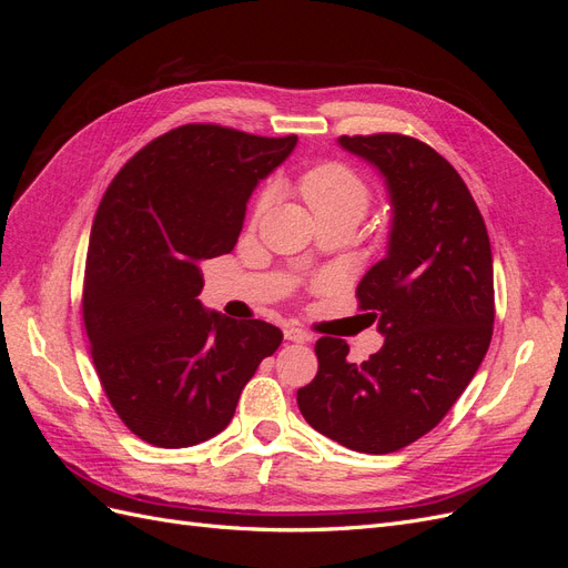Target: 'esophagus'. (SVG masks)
Returning a JSON list of instances; mask_svg holds the SVG:
<instances>
[{"label":"esophagus","mask_w":568,"mask_h":568,"mask_svg":"<svg viewBox=\"0 0 568 568\" xmlns=\"http://www.w3.org/2000/svg\"><path fill=\"white\" fill-rule=\"evenodd\" d=\"M284 338H286V341H294V343H311V341H313L311 334L303 332V329H296V326H286V329H284Z\"/></svg>","instance_id":"obj_1"}]
</instances>
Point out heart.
<instances>
[{"instance_id":"b5f03b06","label":"heart","mask_w":568,"mask_h":568,"mask_svg":"<svg viewBox=\"0 0 568 568\" xmlns=\"http://www.w3.org/2000/svg\"><path fill=\"white\" fill-rule=\"evenodd\" d=\"M298 192L313 215H351L359 220L369 205V189L351 168L341 163H322L298 180ZM272 201L270 192L255 199L253 215L261 217Z\"/></svg>"}]
</instances>
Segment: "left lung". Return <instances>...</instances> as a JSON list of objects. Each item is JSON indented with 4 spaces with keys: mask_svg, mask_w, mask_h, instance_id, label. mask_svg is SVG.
Listing matches in <instances>:
<instances>
[{
    "mask_svg": "<svg viewBox=\"0 0 568 568\" xmlns=\"http://www.w3.org/2000/svg\"><path fill=\"white\" fill-rule=\"evenodd\" d=\"M372 165L390 205L386 255L357 284L384 346L367 363L324 336L315 379L298 388L305 422L351 450L386 455L448 415L493 336V253L467 184L440 153L403 134L338 136Z\"/></svg>",
    "mask_w": 568,
    "mask_h": 568,
    "instance_id": "8db88e82",
    "label": "left lung"
}]
</instances>
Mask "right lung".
I'll return each mask as SVG.
<instances>
[{
	"label": "right lung",
	"instance_id": "1",
	"mask_svg": "<svg viewBox=\"0 0 568 568\" xmlns=\"http://www.w3.org/2000/svg\"><path fill=\"white\" fill-rule=\"evenodd\" d=\"M298 136L182 125L120 170L94 217L82 315L118 417L159 448H189L234 417L282 332L203 307L201 261L230 253L255 186Z\"/></svg>",
	"mask_w": 568,
	"mask_h": 568
}]
</instances>
